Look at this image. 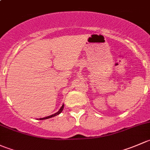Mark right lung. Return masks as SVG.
<instances>
[{"instance_id": "right-lung-1", "label": "right lung", "mask_w": 150, "mask_h": 150, "mask_svg": "<svg viewBox=\"0 0 150 150\" xmlns=\"http://www.w3.org/2000/svg\"><path fill=\"white\" fill-rule=\"evenodd\" d=\"M64 105H63L61 106V108H60L59 110H58V112H56V113H55V114H52V115H50V116H47V117H45V118H40V120L47 119V118H52V117H54V116H55V115H59V114L61 113V112H62V111H63V110H64Z\"/></svg>"}]
</instances>
